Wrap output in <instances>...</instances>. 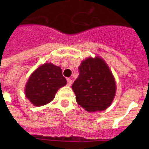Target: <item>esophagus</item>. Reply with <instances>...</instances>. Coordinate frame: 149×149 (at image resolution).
Returning a JSON list of instances; mask_svg holds the SVG:
<instances>
[{
	"label": "esophagus",
	"instance_id": "obj_1",
	"mask_svg": "<svg viewBox=\"0 0 149 149\" xmlns=\"http://www.w3.org/2000/svg\"><path fill=\"white\" fill-rule=\"evenodd\" d=\"M72 84V80L71 79H67V85L68 86H71Z\"/></svg>",
	"mask_w": 149,
	"mask_h": 149
}]
</instances>
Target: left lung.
Listing matches in <instances>:
<instances>
[{"mask_svg":"<svg viewBox=\"0 0 149 149\" xmlns=\"http://www.w3.org/2000/svg\"><path fill=\"white\" fill-rule=\"evenodd\" d=\"M79 105L89 112L101 111L113 101L116 92L112 72L102 58H88L79 67V77L72 86Z\"/></svg>","mask_w":149,"mask_h":149,"instance_id":"left-lung-1","label":"left lung"}]
</instances>
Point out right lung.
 I'll return each instance as SVG.
<instances>
[{
  "mask_svg": "<svg viewBox=\"0 0 149 149\" xmlns=\"http://www.w3.org/2000/svg\"><path fill=\"white\" fill-rule=\"evenodd\" d=\"M66 84L60 67L45 63L31 75L25 86V96L35 106L51 102L56 92Z\"/></svg>",
  "mask_w": 149,
  "mask_h": 149,
  "instance_id": "1",
  "label": "right lung"
}]
</instances>
